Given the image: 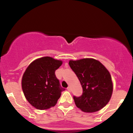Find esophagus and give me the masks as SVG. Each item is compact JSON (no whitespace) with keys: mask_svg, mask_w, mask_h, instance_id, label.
<instances>
[{"mask_svg":"<svg viewBox=\"0 0 133 133\" xmlns=\"http://www.w3.org/2000/svg\"><path fill=\"white\" fill-rule=\"evenodd\" d=\"M67 89H68L69 91H71V88L70 86H68V88H67Z\"/></svg>","mask_w":133,"mask_h":133,"instance_id":"34e87169","label":"esophagus"}]
</instances>
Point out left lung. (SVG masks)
I'll list each match as a JSON object with an SVG mask.
<instances>
[{"label": "left lung", "mask_w": 133, "mask_h": 133, "mask_svg": "<svg viewBox=\"0 0 133 133\" xmlns=\"http://www.w3.org/2000/svg\"><path fill=\"white\" fill-rule=\"evenodd\" d=\"M69 64L83 91L79 97L73 96L76 106L86 112H94L104 108L110 100L113 89L107 69L98 61L88 58L70 61Z\"/></svg>", "instance_id": "left-lung-1"}]
</instances>
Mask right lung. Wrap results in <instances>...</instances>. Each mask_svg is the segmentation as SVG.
Listing matches in <instances>:
<instances>
[{
    "mask_svg": "<svg viewBox=\"0 0 133 133\" xmlns=\"http://www.w3.org/2000/svg\"><path fill=\"white\" fill-rule=\"evenodd\" d=\"M62 63L61 61L44 57L35 60L25 70L22 79L23 92L36 109L44 110L54 106L65 90L55 74Z\"/></svg>",
    "mask_w": 133,
    "mask_h": 133,
    "instance_id": "right-lung-1",
    "label": "right lung"
}]
</instances>
